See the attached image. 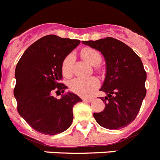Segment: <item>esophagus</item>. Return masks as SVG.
Wrapping results in <instances>:
<instances>
[{
  "label": "esophagus",
  "mask_w": 160,
  "mask_h": 160,
  "mask_svg": "<svg viewBox=\"0 0 160 160\" xmlns=\"http://www.w3.org/2000/svg\"><path fill=\"white\" fill-rule=\"evenodd\" d=\"M93 99V98H83V102H91Z\"/></svg>",
  "instance_id": "1"
}]
</instances>
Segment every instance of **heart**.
<instances>
[{"label": "heart", "instance_id": "obj_1", "mask_svg": "<svg viewBox=\"0 0 160 160\" xmlns=\"http://www.w3.org/2000/svg\"><path fill=\"white\" fill-rule=\"evenodd\" d=\"M81 55L86 62L92 66H98L102 62V55L93 48H85L82 50ZM74 62V56L73 54H70L64 58L62 64V74L64 76L69 77L71 75ZM98 86L99 82L94 77H90L88 78H77L73 79L70 82V90L80 96H88L91 94Z\"/></svg>", "mask_w": 160, "mask_h": 160}]
</instances>
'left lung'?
I'll list each match as a JSON object with an SVG mask.
<instances>
[{
  "instance_id": "1",
  "label": "left lung",
  "mask_w": 160,
  "mask_h": 160,
  "mask_svg": "<svg viewBox=\"0 0 160 160\" xmlns=\"http://www.w3.org/2000/svg\"><path fill=\"white\" fill-rule=\"evenodd\" d=\"M82 43L100 51L106 65L100 89L106 93L101 98L105 109L94 112L93 117L105 128H124L134 121L146 96L147 74L141 59L128 45L112 37Z\"/></svg>"
}]
</instances>
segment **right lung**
Here are the masks:
<instances>
[{
  "mask_svg": "<svg viewBox=\"0 0 160 160\" xmlns=\"http://www.w3.org/2000/svg\"><path fill=\"white\" fill-rule=\"evenodd\" d=\"M80 43L78 39L48 35L32 43L19 60L13 92L17 110L39 132L56 135L72 124L73 107L82 99L71 92L64 93L67 86L59 81L64 58ZM55 89L57 95L64 93L60 99L51 94Z\"/></svg>",
  "mask_w": 160,
  "mask_h": 160,
  "instance_id": "1",
  "label": "right lung"
}]
</instances>
